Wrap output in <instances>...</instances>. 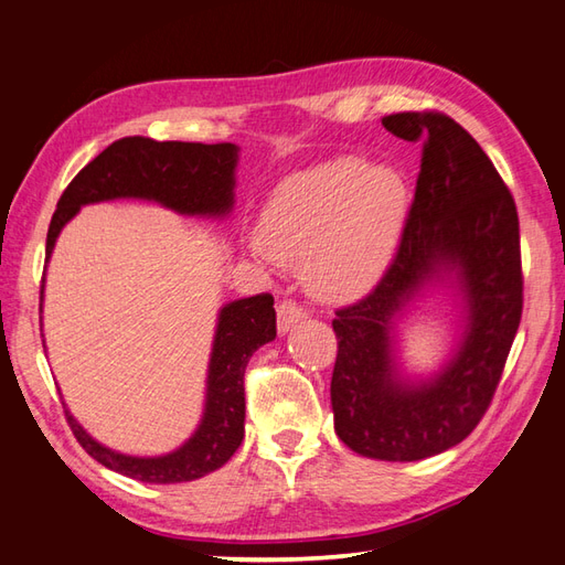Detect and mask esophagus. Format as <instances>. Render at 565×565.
Wrapping results in <instances>:
<instances>
[{"mask_svg":"<svg viewBox=\"0 0 565 565\" xmlns=\"http://www.w3.org/2000/svg\"><path fill=\"white\" fill-rule=\"evenodd\" d=\"M276 316H279V320H276V326H279V333L286 335L296 323H301V320L306 318V311L289 298V301L279 303V308H276Z\"/></svg>","mask_w":565,"mask_h":565,"instance_id":"34e87169","label":"esophagus"}]
</instances>
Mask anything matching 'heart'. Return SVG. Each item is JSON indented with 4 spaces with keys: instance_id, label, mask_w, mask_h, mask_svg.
Segmentation results:
<instances>
[{
    "instance_id": "obj_1",
    "label": "heart",
    "mask_w": 565,
    "mask_h": 565,
    "mask_svg": "<svg viewBox=\"0 0 565 565\" xmlns=\"http://www.w3.org/2000/svg\"><path fill=\"white\" fill-rule=\"evenodd\" d=\"M406 213L408 191L399 173L340 157L276 185L249 247L301 269L306 291L320 301H355L390 269Z\"/></svg>"
}]
</instances>
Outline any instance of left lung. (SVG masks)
<instances>
[{
  "label": "left lung",
  "mask_w": 565,
  "mask_h": 565,
  "mask_svg": "<svg viewBox=\"0 0 565 565\" xmlns=\"http://www.w3.org/2000/svg\"><path fill=\"white\" fill-rule=\"evenodd\" d=\"M382 125L404 141L424 139L422 173L390 269L370 296L335 313L330 402L350 450L412 462L468 438L500 384L522 320L519 217L488 153L456 119L399 113ZM436 282L457 291L463 333L444 369L408 379L395 328Z\"/></svg>",
  "instance_id": "left-lung-1"
}]
</instances>
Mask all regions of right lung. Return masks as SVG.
Returning a JSON list of instances; mask_svg holds the SVG:
<instances>
[{"mask_svg": "<svg viewBox=\"0 0 565 565\" xmlns=\"http://www.w3.org/2000/svg\"><path fill=\"white\" fill-rule=\"evenodd\" d=\"M237 161L239 147L235 143L153 141L147 137L109 143L63 191L49 227L46 259H51L61 230L90 203L139 198L179 215L227 217L235 205ZM274 338L276 311L269 294L237 298L220 308L201 424L171 452L141 458L107 448L65 408L73 436L97 462L131 480L173 484L203 478L223 468L245 438V367L254 352Z\"/></svg>", "mask_w": 565, "mask_h": 565, "instance_id": "add662e5", "label": "right lung"}]
</instances>
